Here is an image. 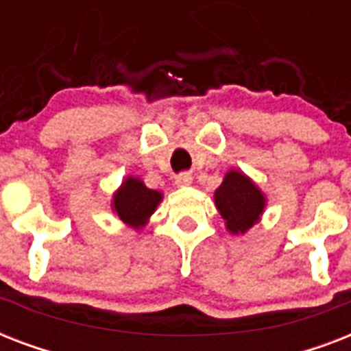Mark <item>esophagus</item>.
Segmentation results:
<instances>
[{
  "mask_svg": "<svg viewBox=\"0 0 351 351\" xmlns=\"http://www.w3.org/2000/svg\"><path fill=\"white\" fill-rule=\"evenodd\" d=\"M193 182V176L191 173H180V175H176L175 178V184L178 187H184V186H189Z\"/></svg>",
  "mask_w": 351,
  "mask_h": 351,
  "instance_id": "1",
  "label": "esophagus"
}]
</instances>
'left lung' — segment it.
<instances>
[{"label": "left lung", "instance_id": "obj_1", "mask_svg": "<svg viewBox=\"0 0 351 351\" xmlns=\"http://www.w3.org/2000/svg\"><path fill=\"white\" fill-rule=\"evenodd\" d=\"M215 202L231 233H244L264 211V197L258 187L239 171H230L215 193Z\"/></svg>", "mask_w": 351, "mask_h": 351}]
</instances>
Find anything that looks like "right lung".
Returning a JSON list of instances; mask_svg holds the SVG:
<instances>
[{
	"label": "right lung",
	"mask_w": 351,
	"mask_h": 351,
	"mask_svg": "<svg viewBox=\"0 0 351 351\" xmlns=\"http://www.w3.org/2000/svg\"><path fill=\"white\" fill-rule=\"evenodd\" d=\"M160 198L162 195L158 191L145 187L138 178H127L114 195V211L125 224L138 228L147 222Z\"/></svg>",
	"instance_id": "add662e5"
}]
</instances>
